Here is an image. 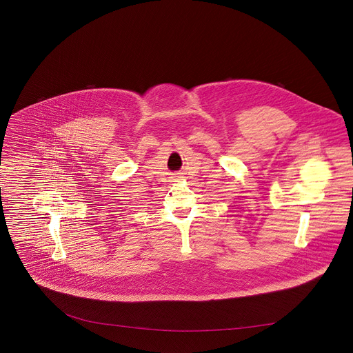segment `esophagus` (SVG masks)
<instances>
[{"instance_id": "esophagus-1", "label": "esophagus", "mask_w": 353, "mask_h": 353, "mask_svg": "<svg viewBox=\"0 0 353 353\" xmlns=\"http://www.w3.org/2000/svg\"><path fill=\"white\" fill-rule=\"evenodd\" d=\"M172 178H174V182H176V181H179V178H181V175H179V174H175V175H174V176H172Z\"/></svg>"}]
</instances>
